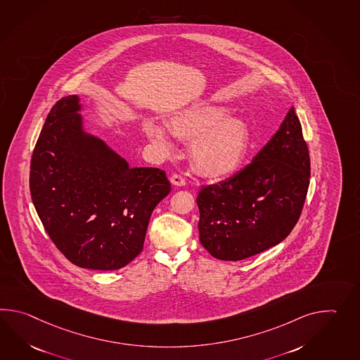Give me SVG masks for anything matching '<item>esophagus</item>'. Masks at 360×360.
<instances>
[{
  "label": "esophagus",
  "mask_w": 360,
  "mask_h": 360,
  "mask_svg": "<svg viewBox=\"0 0 360 360\" xmlns=\"http://www.w3.org/2000/svg\"><path fill=\"white\" fill-rule=\"evenodd\" d=\"M170 182L174 184V186H178V187H182V186L186 184L184 176H179V174H173V176H170Z\"/></svg>",
  "instance_id": "1"
}]
</instances>
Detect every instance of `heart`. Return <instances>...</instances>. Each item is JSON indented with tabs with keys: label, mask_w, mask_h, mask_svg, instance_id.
Masks as SVG:
<instances>
[{
	"label": "heart",
	"mask_w": 360,
	"mask_h": 360,
	"mask_svg": "<svg viewBox=\"0 0 360 360\" xmlns=\"http://www.w3.org/2000/svg\"><path fill=\"white\" fill-rule=\"evenodd\" d=\"M230 113L226 105L200 103L178 112L168 120L172 136L184 142H192V165L202 176H230L238 170L248 152V121L241 116H230ZM144 130L153 143L168 150L170 142L164 129L148 122Z\"/></svg>",
	"instance_id": "obj_1"
}]
</instances>
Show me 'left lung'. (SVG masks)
Returning <instances> with one entry per match:
<instances>
[{
	"mask_svg": "<svg viewBox=\"0 0 360 360\" xmlns=\"http://www.w3.org/2000/svg\"><path fill=\"white\" fill-rule=\"evenodd\" d=\"M309 184V148L290 107L250 164L200 190V243L222 261H240L275 247L296 226Z\"/></svg>",
	"mask_w": 360,
	"mask_h": 360,
	"instance_id": "left-lung-1",
	"label": "left lung"
}]
</instances>
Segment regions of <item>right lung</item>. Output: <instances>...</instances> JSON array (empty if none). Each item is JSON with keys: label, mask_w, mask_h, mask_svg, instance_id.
<instances>
[{"label": "right lung", "mask_w": 360, "mask_h": 360, "mask_svg": "<svg viewBox=\"0 0 360 360\" xmlns=\"http://www.w3.org/2000/svg\"><path fill=\"white\" fill-rule=\"evenodd\" d=\"M81 110L80 96H68L49 112L31 160V196L68 261L117 270L142 252L150 217L170 184L161 169L130 168L85 130Z\"/></svg>", "instance_id": "obj_1"}]
</instances>
